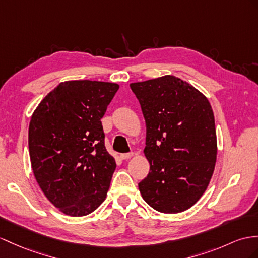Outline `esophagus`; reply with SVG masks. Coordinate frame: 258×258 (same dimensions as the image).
Wrapping results in <instances>:
<instances>
[{"label":"esophagus","mask_w":258,"mask_h":258,"mask_svg":"<svg viewBox=\"0 0 258 258\" xmlns=\"http://www.w3.org/2000/svg\"><path fill=\"white\" fill-rule=\"evenodd\" d=\"M133 155H134L133 152H130V153H121V154H120V158H121V160H128V159H130Z\"/></svg>","instance_id":"esophagus-1"}]
</instances>
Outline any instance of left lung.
<instances>
[{
	"label": "left lung",
	"instance_id": "8db88e82",
	"mask_svg": "<svg viewBox=\"0 0 258 258\" xmlns=\"http://www.w3.org/2000/svg\"><path fill=\"white\" fill-rule=\"evenodd\" d=\"M147 125L148 176L139 183L156 211L178 213L196 204L217 160L215 116L209 100L173 75L130 84Z\"/></svg>",
	"mask_w": 258,
	"mask_h": 258
}]
</instances>
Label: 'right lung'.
<instances>
[{
	"label": "right lung",
	"instance_id": "1",
	"mask_svg": "<svg viewBox=\"0 0 258 258\" xmlns=\"http://www.w3.org/2000/svg\"><path fill=\"white\" fill-rule=\"evenodd\" d=\"M118 89L108 82H62L31 116L28 147L35 178L68 216L89 215L107 195L116 162L105 148L100 119Z\"/></svg>",
	"mask_w": 258,
	"mask_h": 258
}]
</instances>
